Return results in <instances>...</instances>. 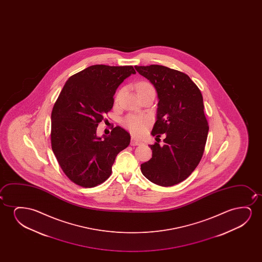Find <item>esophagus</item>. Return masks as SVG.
<instances>
[{
	"label": "esophagus",
	"instance_id": "34e87169",
	"mask_svg": "<svg viewBox=\"0 0 262 262\" xmlns=\"http://www.w3.org/2000/svg\"><path fill=\"white\" fill-rule=\"evenodd\" d=\"M141 144H142L141 140H138L135 137H132V140H130V145L132 146H139V145H141Z\"/></svg>",
	"mask_w": 262,
	"mask_h": 262
}]
</instances>
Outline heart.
Instances as JSON below:
<instances>
[{
    "label": "heart",
    "mask_w": 262,
    "mask_h": 262,
    "mask_svg": "<svg viewBox=\"0 0 262 262\" xmlns=\"http://www.w3.org/2000/svg\"><path fill=\"white\" fill-rule=\"evenodd\" d=\"M138 94L147 93V92H155L154 86L151 85L150 83L140 82L137 88ZM121 94V91L117 94L116 99H118L119 95ZM123 124L127 129H129L130 132H133L135 134H141L143 133L147 126L149 124V119L145 117V116H140V115H129L126 117L123 121Z\"/></svg>",
    "instance_id": "heart-1"
}]
</instances>
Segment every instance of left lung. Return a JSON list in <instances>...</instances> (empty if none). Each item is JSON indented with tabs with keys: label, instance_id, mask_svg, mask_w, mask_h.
<instances>
[{
	"label": "left lung",
	"instance_id": "obj_1",
	"mask_svg": "<svg viewBox=\"0 0 262 262\" xmlns=\"http://www.w3.org/2000/svg\"><path fill=\"white\" fill-rule=\"evenodd\" d=\"M158 92L157 122L149 145L152 158L140 165L143 176L160 186L176 185L188 178L201 162L208 137L203 97L197 85L183 72L152 64L134 66ZM165 133L164 144L159 138Z\"/></svg>",
	"mask_w": 262,
	"mask_h": 262
}]
</instances>
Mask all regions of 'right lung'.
Segmentation results:
<instances>
[{
    "mask_svg": "<svg viewBox=\"0 0 262 262\" xmlns=\"http://www.w3.org/2000/svg\"><path fill=\"white\" fill-rule=\"evenodd\" d=\"M136 72L133 66L92 65L69 78L51 115V145L62 171L85 188L111 176L116 156L130 136L116 126L108 136H97L98 123L114 105L119 85Z\"/></svg>",
    "mask_w": 262,
    "mask_h": 262,
    "instance_id": "1",
    "label": "right lung"
}]
</instances>
